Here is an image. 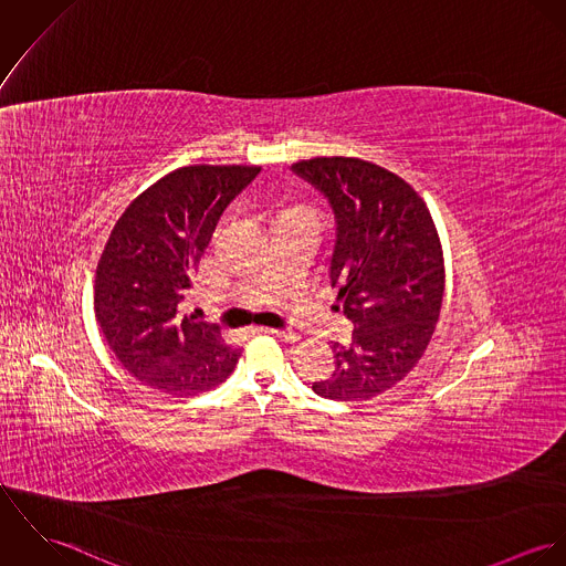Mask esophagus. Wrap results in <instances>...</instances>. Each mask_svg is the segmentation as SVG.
I'll list each match as a JSON object with an SVG mask.
<instances>
[{"instance_id":"esophagus-1","label":"esophagus","mask_w":566,"mask_h":566,"mask_svg":"<svg viewBox=\"0 0 566 566\" xmlns=\"http://www.w3.org/2000/svg\"><path fill=\"white\" fill-rule=\"evenodd\" d=\"M259 331L272 333V335H276V337H281V339H285V342H290V344H294V342L301 339V335H298L296 331H290V328H259Z\"/></svg>"}]
</instances>
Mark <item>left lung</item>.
Listing matches in <instances>:
<instances>
[{
    "label": "left lung",
    "mask_w": 566,
    "mask_h": 566,
    "mask_svg": "<svg viewBox=\"0 0 566 566\" xmlns=\"http://www.w3.org/2000/svg\"><path fill=\"white\" fill-rule=\"evenodd\" d=\"M292 171L335 216L328 279L355 326L348 344H331L335 368L312 390L366 401L401 381L433 335L444 294L440 240L420 196L375 163L318 157Z\"/></svg>",
    "instance_id": "1"
}]
</instances>
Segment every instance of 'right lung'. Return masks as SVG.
Wrapping results in <instances>:
<instances>
[{
    "label": "right lung",
    "mask_w": 566,
    "mask_h": 566,
    "mask_svg": "<svg viewBox=\"0 0 566 566\" xmlns=\"http://www.w3.org/2000/svg\"><path fill=\"white\" fill-rule=\"evenodd\" d=\"M254 165H189L148 187L117 220L95 274V318L117 361L144 386L196 397L233 373L240 348L220 326L180 318L224 209L256 178Z\"/></svg>",
    "instance_id": "add662e5"
}]
</instances>
